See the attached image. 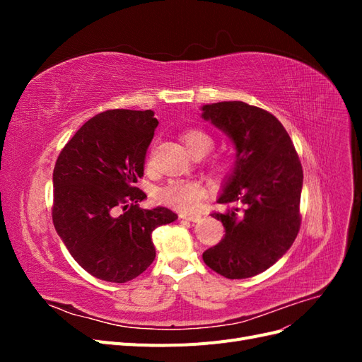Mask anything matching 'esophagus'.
Wrapping results in <instances>:
<instances>
[{"label":"esophagus","instance_id":"1","mask_svg":"<svg viewBox=\"0 0 362 362\" xmlns=\"http://www.w3.org/2000/svg\"><path fill=\"white\" fill-rule=\"evenodd\" d=\"M181 218L184 221H189V222H199L201 221V214H187V213H181L180 214Z\"/></svg>","mask_w":362,"mask_h":362}]
</instances>
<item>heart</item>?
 Masks as SVG:
<instances>
[{"instance_id": "b5f03b06", "label": "heart", "mask_w": 362, "mask_h": 362, "mask_svg": "<svg viewBox=\"0 0 362 362\" xmlns=\"http://www.w3.org/2000/svg\"><path fill=\"white\" fill-rule=\"evenodd\" d=\"M182 140L192 156L208 152L213 148V139L201 129H185ZM205 193V187L198 181H170L158 190V199L172 208L187 213L198 208Z\"/></svg>"}]
</instances>
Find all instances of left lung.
<instances>
[{
    "label": "left lung",
    "mask_w": 362,
    "mask_h": 362,
    "mask_svg": "<svg viewBox=\"0 0 362 362\" xmlns=\"http://www.w3.org/2000/svg\"><path fill=\"white\" fill-rule=\"evenodd\" d=\"M202 119L231 139L234 168L226 175L218 204H238L213 213L225 228L205 264L228 279H245L267 270L286 255L300 226L303 172L293 141L279 120L242 101L201 107Z\"/></svg>",
    "instance_id": "obj_1"
}]
</instances>
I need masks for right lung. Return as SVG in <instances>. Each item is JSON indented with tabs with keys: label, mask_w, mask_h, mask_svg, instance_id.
I'll list each match as a JSON object with an SVG mask.
<instances>
[{
	"label": "right lung",
	"mask_w": 362,
	"mask_h": 362,
	"mask_svg": "<svg viewBox=\"0 0 362 362\" xmlns=\"http://www.w3.org/2000/svg\"><path fill=\"white\" fill-rule=\"evenodd\" d=\"M157 125L152 110H108L87 120L57 158L52 222L72 258L98 279L137 278L156 258L152 231L178 218L166 206H139L146 194L136 182Z\"/></svg>",
	"instance_id": "add662e5"
}]
</instances>
